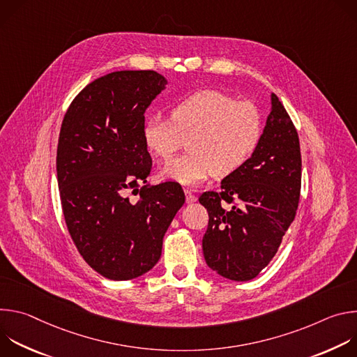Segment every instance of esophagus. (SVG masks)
<instances>
[{
    "label": "esophagus",
    "instance_id": "esophagus-1",
    "mask_svg": "<svg viewBox=\"0 0 357 357\" xmlns=\"http://www.w3.org/2000/svg\"><path fill=\"white\" fill-rule=\"evenodd\" d=\"M185 195H186V202L188 203H193L197 200V197L195 196V193L190 189H185Z\"/></svg>",
    "mask_w": 357,
    "mask_h": 357
}]
</instances>
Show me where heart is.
<instances>
[{"instance_id":"b5f03b06","label":"heart","mask_w":357,"mask_h":357,"mask_svg":"<svg viewBox=\"0 0 357 357\" xmlns=\"http://www.w3.org/2000/svg\"><path fill=\"white\" fill-rule=\"evenodd\" d=\"M263 130L261 112L251 101L202 90L175 103L171 120H145L142 139L162 161H171L188 139V154L165 167L160 178L193 186L213 174L223 178L244 167L259 148Z\"/></svg>"}]
</instances>
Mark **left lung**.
Returning <instances> with one entry per match:
<instances>
[{"instance_id": "obj_1", "label": "left lung", "mask_w": 357, "mask_h": 357, "mask_svg": "<svg viewBox=\"0 0 357 357\" xmlns=\"http://www.w3.org/2000/svg\"><path fill=\"white\" fill-rule=\"evenodd\" d=\"M301 168L298 132L273 93L256 152L222 181V192L199 197L209 213L203 256L213 271L227 280L248 281L268 266L296 215Z\"/></svg>"}]
</instances>
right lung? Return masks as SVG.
<instances>
[{"instance_id": "right-lung-1", "label": "right lung", "mask_w": 357, "mask_h": 357, "mask_svg": "<svg viewBox=\"0 0 357 357\" xmlns=\"http://www.w3.org/2000/svg\"><path fill=\"white\" fill-rule=\"evenodd\" d=\"M154 70H120L89 83L61 127L56 172L65 222L80 256L109 280L154 267L162 240L185 203L179 183L144 185L152 160L144 113L167 86ZM139 194L137 204L128 195Z\"/></svg>"}]
</instances>
